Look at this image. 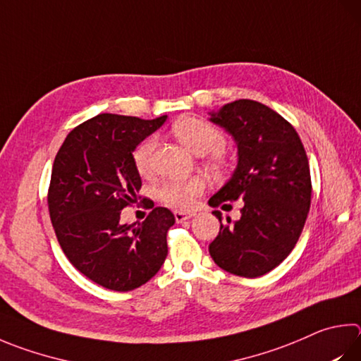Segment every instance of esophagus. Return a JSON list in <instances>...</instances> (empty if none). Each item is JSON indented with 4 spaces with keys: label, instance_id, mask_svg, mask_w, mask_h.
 <instances>
[{
    "label": "esophagus",
    "instance_id": "34e87169",
    "mask_svg": "<svg viewBox=\"0 0 361 361\" xmlns=\"http://www.w3.org/2000/svg\"><path fill=\"white\" fill-rule=\"evenodd\" d=\"M194 216L192 212H175V219L176 222H185L188 219H191Z\"/></svg>",
    "mask_w": 361,
    "mask_h": 361
}]
</instances>
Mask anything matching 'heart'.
<instances>
[{
	"label": "heart",
	"instance_id": "1",
	"mask_svg": "<svg viewBox=\"0 0 361 361\" xmlns=\"http://www.w3.org/2000/svg\"><path fill=\"white\" fill-rule=\"evenodd\" d=\"M173 134L189 152L197 156L213 153L214 162L221 161V149L224 148V135L212 124L200 118H181L173 124ZM156 148V139L148 137L134 149L133 161L135 170L147 176L153 170V153ZM203 191V183L199 178L166 181L159 188V199L167 205L180 209H186L194 203Z\"/></svg>",
	"mask_w": 361,
	"mask_h": 361
}]
</instances>
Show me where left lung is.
Wrapping results in <instances>:
<instances>
[{
    "label": "left lung",
    "mask_w": 361,
    "mask_h": 361,
    "mask_svg": "<svg viewBox=\"0 0 361 361\" xmlns=\"http://www.w3.org/2000/svg\"><path fill=\"white\" fill-rule=\"evenodd\" d=\"M238 147V164L209 207L232 208L243 200L240 219L222 224L208 246L214 264L243 278H259L283 262L303 231L311 207V173L297 130L257 101L238 99L209 114Z\"/></svg>",
    "instance_id": "obj_1"
}]
</instances>
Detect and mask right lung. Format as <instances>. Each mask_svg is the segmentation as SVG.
I'll list each match as a JSON object with an SVG mask.
<instances>
[{
	"instance_id": "1",
	"label": "right lung",
	"mask_w": 361,
	"mask_h": 361,
	"mask_svg": "<svg viewBox=\"0 0 361 361\" xmlns=\"http://www.w3.org/2000/svg\"><path fill=\"white\" fill-rule=\"evenodd\" d=\"M166 118L101 114L72 129L56 153L47 202L58 243L78 271L106 289H137L167 257L170 209L152 207L139 226L120 222L142 188L133 152Z\"/></svg>"
}]
</instances>
